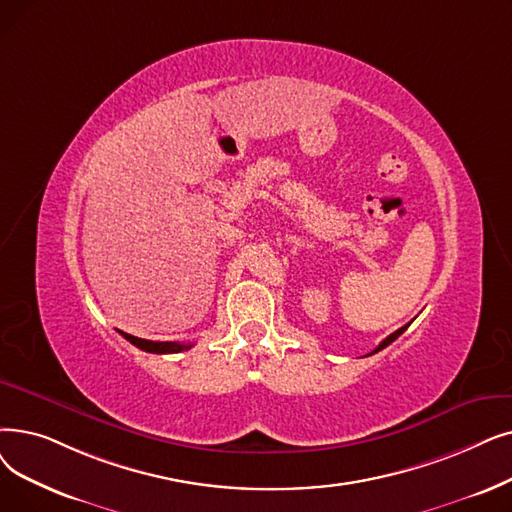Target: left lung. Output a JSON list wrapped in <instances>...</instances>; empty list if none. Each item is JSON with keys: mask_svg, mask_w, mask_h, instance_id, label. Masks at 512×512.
<instances>
[{"mask_svg": "<svg viewBox=\"0 0 512 512\" xmlns=\"http://www.w3.org/2000/svg\"><path fill=\"white\" fill-rule=\"evenodd\" d=\"M408 326H410V324H406V326H402V328H399V330H395V332H391V335H389V337H387V339H385V341H383V343H381V345H379V347H376V349H374V351H372V353H376V351H381V349H385V347H387V345H391V343H393V341H395V339H397V337H399V335H402V332H404V330H406V328H408Z\"/></svg>", "mask_w": 512, "mask_h": 512, "instance_id": "obj_1", "label": "left lung"}]
</instances>
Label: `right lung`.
Wrapping results in <instances>:
<instances>
[{
    "instance_id": "right-lung-1",
    "label": "right lung",
    "mask_w": 512,
    "mask_h": 512,
    "mask_svg": "<svg viewBox=\"0 0 512 512\" xmlns=\"http://www.w3.org/2000/svg\"><path fill=\"white\" fill-rule=\"evenodd\" d=\"M121 335L131 345H136L148 353H180V351H188L194 345V343H173V341H146V339L131 337V335H127V332H121Z\"/></svg>"
}]
</instances>
